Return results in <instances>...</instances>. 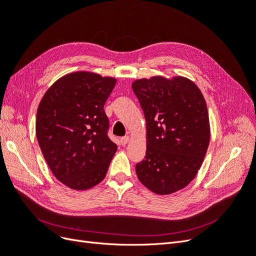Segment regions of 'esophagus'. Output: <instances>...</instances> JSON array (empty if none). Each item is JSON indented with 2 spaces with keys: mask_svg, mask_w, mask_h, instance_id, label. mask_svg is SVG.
I'll use <instances>...</instances> for the list:
<instances>
[{
  "mask_svg": "<svg viewBox=\"0 0 256 256\" xmlns=\"http://www.w3.org/2000/svg\"><path fill=\"white\" fill-rule=\"evenodd\" d=\"M128 140H130V137H128V136H123V137L120 138V144H121L122 146H126V144L128 142Z\"/></svg>",
  "mask_w": 256,
  "mask_h": 256,
  "instance_id": "1",
  "label": "esophagus"
}]
</instances>
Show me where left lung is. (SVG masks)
<instances>
[{
  "mask_svg": "<svg viewBox=\"0 0 256 256\" xmlns=\"http://www.w3.org/2000/svg\"><path fill=\"white\" fill-rule=\"evenodd\" d=\"M133 92L146 122V152L136 164L140 182L169 194L196 176L210 144L208 106L190 80L153 76L135 80Z\"/></svg>",
  "mask_w": 256,
  "mask_h": 256,
  "instance_id": "8db88e82",
  "label": "left lung"
}]
</instances>
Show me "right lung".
<instances>
[{
  "label": "right lung",
  "mask_w": 256,
  "mask_h": 256,
  "mask_svg": "<svg viewBox=\"0 0 256 256\" xmlns=\"http://www.w3.org/2000/svg\"><path fill=\"white\" fill-rule=\"evenodd\" d=\"M116 80L92 72L67 74L48 89L36 114L41 152L56 178L85 190L105 178L117 146L108 137L104 104Z\"/></svg>",
  "instance_id": "obj_1"
}]
</instances>
